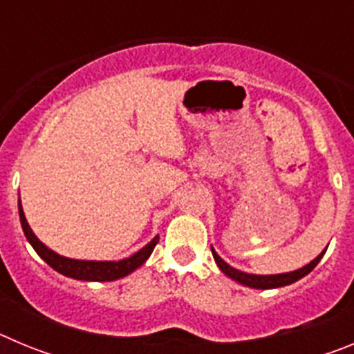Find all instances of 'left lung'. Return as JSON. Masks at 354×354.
I'll return each mask as SVG.
<instances>
[{
    "mask_svg": "<svg viewBox=\"0 0 354 354\" xmlns=\"http://www.w3.org/2000/svg\"><path fill=\"white\" fill-rule=\"evenodd\" d=\"M211 252H212V257H214L216 264L227 274L228 278H232L236 282L243 283L246 287H253V289H274V287H283V286H289V283L298 282L299 278H303L305 274L310 273L314 270L315 266L319 264V261L323 259L324 255V250L323 253H319L317 257L310 262V264L303 266L301 270H296V271H290V273H282V274H250V273H243V271L236 270L232 266H228L223 259L214 252V248L211 246Z\"/></svg>",
    "mask_w": 354,
    "mask_h": 354,
    "instance_id": "left-lung-1",
    "label": "left lung"
}]
</instances>
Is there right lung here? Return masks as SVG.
Returning <instances> with one entry per match:
<instances>
[{"label":"right lung","mask_w":354,"mask_h":354,"mask_svg":"<svg viewBox=\"0 0 354 354\" xmlns=\"http://www.w3.org/2000/svg\"><path fill=\"white\" fill-rule=\"evenodd\" d=\"M19 218H21L23 232L26 236L28 243L33 246V250L39 253L44 261L51 266L53 270L68 278L86 280V282H113V280H118V278L127 277L134 270H138L140 266L150 257V253H152V250L156 248L159 241V236H156L140 252H136L134 255H131L127 259H122V261H76V259L62 257L56 252L49 250L42 241H39V237L33 234V230L28 225L26 218H24L21 200H19Z\"/></svg>","instance_id":"1"}]
</instances>
